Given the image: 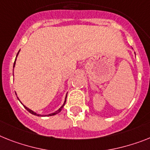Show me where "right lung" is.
<instances>
[{"label":"right lung","mask_w":150,"mask_h":150,"mask_svg":"<svg viewBox=\"0 0 150 150\" xmlns=\"http://www.w3.org/2000/svg\"><path fill=\"white\" fill-rule=\"evenodd\" d=\"M18 53H19V52H18ZM18 53H17V55H18ZM16 59H17V58H16ZM16 59H15V62H16ZM15 62H14V63H13V68H14V66H15ZM66 98H67V95L65 96V101H64V104H62V106L61 108H60L59 109V110H57L56 112H54V113H52V114H48L47 116H53V115H56V114H57L58 113H59V112L62 110V108H63V107H64V105H65V102H66ZM24 108H26V110H28L29 112H30V114H33V115H36V116H41V115H40V114H36V113H35L34 111H33L32 110H30V109H29L28 108H26V106H24Z\"/></svg>","instance_id":"obj_1"}]
</instances>
